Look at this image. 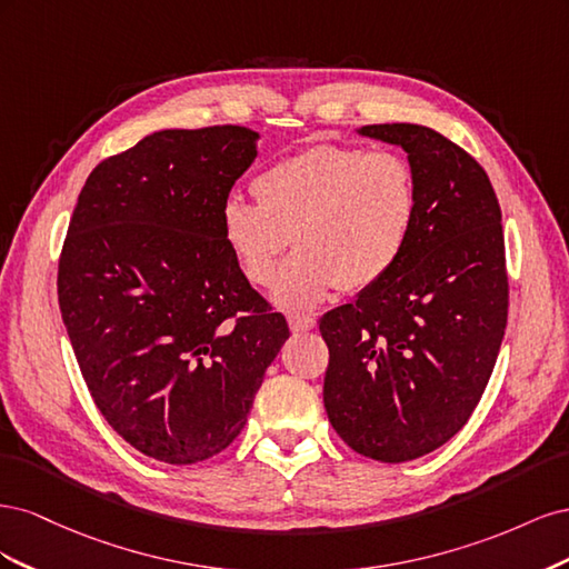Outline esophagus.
<instances>
[{
  "instance_id": "1",
  "label": "esophagus",
  "mask_w": 569,
  "mask_h": 569,
  "mask_svg": "<svg viewBox=\"0 0 569 569\" xmlns=\"http://www.w3.org/2000/svg\"><path fill=\"white\" fill-rule=\"evenodd\" d=\"M287 322H289V330L291 332H311V330H316V318H311V316H299V313H295V316H289L287 318Z\"/></svg>"
}]
</instances>
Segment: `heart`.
Returning <instances> with one entry per match:
<instances>
[{
  "label": "heart",
  "instance_id": "obj_1",
  "mask_svg": "<svg viewBox=\"0 0 569 569\" xmlns=\"http://www.w3.org/2000/svg\"><path fill=\"white\" fill-rule=\"evenodd\" d=\"M256 201L228 197L220 234L247 280L270 284L291 239L299 249L274 278L272 301L303 311L337 287L366 289L396 268L418 218V182L396 151L318 144L253 178Z\"/></svg>",
  "mask_w": 569,
  "mask_h": 569
}]
</instances>
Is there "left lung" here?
<instances>
[{
    "instance_id": "8db88e82",
    "label": "left lung",
    "mask_w": 569,
    "mask_h": 569,
    "mask_svg": "<svg viewBox=\"0 0 569 569\" xmlns=\"http://www.w3.org/2000/svg\"><path fill=\"white\" fill-rule=\"evenodd\" d=\"M356 132L408 153L418 218L387 278L320 318L330 349L322 401L356 453L406 462L460 432L501 351V206L485 168L437 130L385 123Z\"/></svg>"
}]
</instances>
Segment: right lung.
<instances>
[{
	"label": "right lung",
	"instance_id": "right-lung-1",
	"mask_svg": "<svg viewBox=\"0 0 569 569\" xmlns=\"http://www.w3.org/2000/svg\"><path fill=\"white\" fill-rule=\"evenodd\" d=\"M258 137L242 126L153 132L92 170L68 226V339L101 416L153 460L228 449L289 337L220 234Z\"/></svg>",
	"mask_w": 569,
	"mask_h": 569
}]
</instances>
